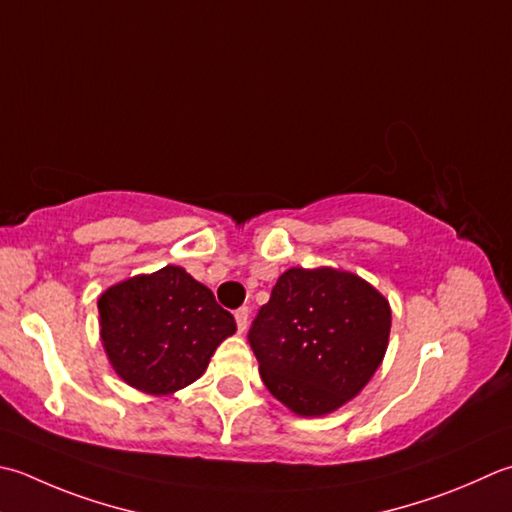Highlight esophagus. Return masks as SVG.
Listing matches in <instances>:
<instances>
[{
    "mask_svg": "<svg viewBox=\"0 0 512 512\" xmlns=\"http://www.w3.org/2000/svg\"><path fill=\"white\" fill-rule=\"evenodd\" d=\"M235 322H237L239 333H244V330L248 328V308L246 306L235 310Z\"/></svg>",
    "mask_w": 512,
    "mask_h": 512,
    "instance_id": "34e87169",
    "label": "esophagus"
}]
</instances>
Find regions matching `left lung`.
I'll return each instance as SVG.
<instances>
[{"instance_id":"8db88e82","label":"left lung","mask_w":512,"mask_h":512,"mask_svg":"<svg viewBox=\"0 0 512 512\" xmlns=\"http://www.w3.org/2000/svg\"><path fill=\"white\" fill-rule=\"evenodd\" d=\"M388 299L335 268H290L248 330L270 395L299 417L328 415L362 390L382 364Z\"/></svg>"}]
</instances>
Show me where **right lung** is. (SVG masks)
Returning a JSON list of instances; mask_svg holds the SVG:
<instances>
[{
    "instance_id": "obj_1",
    "label": "right lung",
    "mask_w": 512,
    "mask_h": 512,
    "mask_svg": "<svg viewBox=\"0 0 512 512\" xmlns=\"http://www.w3.org/2000/svg\"><path fill=\"white\" fill-rule=\"evenodd\" d=\"M97 308L110 366L148 395H170L193 384L217 346L237 330L210 288L179 266L110 286Z\"/></svg>"
}]
</instances>
